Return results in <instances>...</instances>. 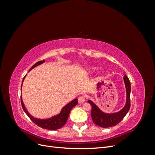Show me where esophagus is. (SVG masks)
I'll list each match as a JSON object with an SVG mask.
<instances>
[{
    "label": "esophagus",
    "mask_w": 155,
    "mask_h": 155,
    "mask_svg": "<svg viewBox=\"0 0 155 155\" xmlns=\"http://www.w3.org/2000/svg\"><path fill=\"white\" fill-rule=\"evenodd\" d=\"M85 100H86V97H85V96H79V97H78V101L79 103H83L84 101H85Z\"/></svg>",
    "instance_id": "34e87169"
}]
</instances>
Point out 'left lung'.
Returning a JSON list of instances; mask_svg holds the SVG:
<instances>
[{
    "label": "left lung",
    "mask_w": 155,
    "mask_h": 155,
    "mask_svg": "<svg viewBox=\"0 0 155 155\" xmlns=\"http://www.w3.org/2000/svg\"><path fill=\"white\" fill-rule=\"evenodd\" d=\"M124 79L127 91V101L125 107L120 112L114 114H105L101 111L92 101H88V104L92 106L91 117L93 122L96 125L104 128L110 127L118 124L127 114L130 107V83L127 76H124Z\"/></svg>",
    "instance_id": "8db88e82"
}]
</instances>
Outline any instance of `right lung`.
I'll return each mask as SVG.
<instances>
[{"label":"right lung","mask_w":155,"mask_h":155,"mask_svg":"<svg viewBox=\"0 0 155 155\" xmlns=\"http://www.w3.org/2000/svg\"><path fill=\"white\" fill-rule=\"evenodd\" d=\"M44 62H45V60L38 61L35 64L33 65L31 68H30V70H31L32 68H34V67L37 66V65H39L40 64H42ZM25 78V76L24 77V78H23V80H24ZM23 80H22V82H23ZM21 105L23 110H24L25 113L27 114L28 116L29 117L30 119L33 121V122H34L35 124H36L37 126L40 127L45 129H48V130H56V129H59L60 128H61L62 127L67 123V121L68 120V115L70 114V110H71V109L74 106H76L78 104V100L75 99L70 103H69V104H68L67 105H65L58 115L54 116L51 118L47 119V120H39V119L34 118V117H32L28 112L24 105V104H23L21 96Z\"/></svg>","instance_id":"obj_1"}]
</instances>
